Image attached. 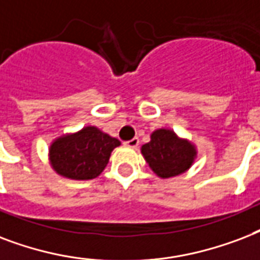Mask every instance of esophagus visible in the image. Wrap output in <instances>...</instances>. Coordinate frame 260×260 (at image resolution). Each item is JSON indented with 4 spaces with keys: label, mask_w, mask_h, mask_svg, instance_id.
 <instances>
[{
    "label": "esophagus",
    "mask_w": 260,
    "mask_h": 260,
    "mask_svg": "<svg viewBox=\"0 0 260 260\" xmlns=\"http://www.w3.org/2000/svg\"><path fill=\"white\" fill-rule=\"evenodd\" d=\"M123 144L124 146H127V148H137L138 144H140V140H138V138H133V140L130 141H124Z\"/></svg>",
    "instance_id": "34e87169"
}]
</instances>
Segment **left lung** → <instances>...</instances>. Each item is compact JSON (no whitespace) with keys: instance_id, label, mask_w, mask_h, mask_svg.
I'll return each mask as SVG.
<instances>
[{"instance_id":"8db88e82","label":"left lung","mask_w":260,"mask_h":260,"mask_svg":"<svg viewBox=\"0 0 260 260\" xmlns=\"http://www.w3.org/2000/svg\"><path fill=\"white\" fill-rule=\"evenodd\" d=\"M141 152L154 174L172 178L191 167L197 152L187 141L179 140L171 130L160 128L150 136V142L142 145Z\"/></svg>"}]
</instances>
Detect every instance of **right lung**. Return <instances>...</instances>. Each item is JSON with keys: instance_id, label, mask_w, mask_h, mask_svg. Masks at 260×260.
<instances>
[{"instance_id": "right-lung-1", "label": "right lung", "mask_w": 260, "mask_h": 260, "mask_svg": "<svg viewBox=\"0 0 260 260\" xmlns=\"http://www.w3.org/2000/svg\"><path fill=\"white\" fill-rule=\"evenodd\" d=\"M120 142L93 126L58 138L50 148V160L58 174L76 180L98 178Z\"/></svg>"}]
</instances>
